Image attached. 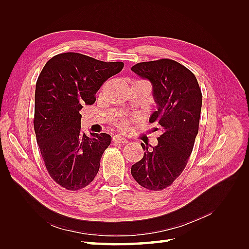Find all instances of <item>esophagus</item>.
<instances>
[{"mask_svg":"<svg viewBox=\"0 0 249 249\" xmlns=\"http://www.w3.org/2000/svg\"><path fill=\"white\" fill-rule=\"evenodd\" d=\"M113 142L122 143V144H124V143H127V140L125 138L120 137L119 135H115V136H113Z\"/></svg>","mask_w":249,"mask_h":249,"instance_id":"1","label":"esophagus"}]
</instances>
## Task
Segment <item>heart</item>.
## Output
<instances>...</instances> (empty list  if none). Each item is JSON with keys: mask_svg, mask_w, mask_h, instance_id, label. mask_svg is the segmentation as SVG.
Listing matches in <instances>:
<instances>
[{"mask_svg": "<svg viewBox=\"0 0 249 249\" xmlns=\"http://www.w3.org/2000/svg\"><path fill=\"white\" fill-rule=\"evenodd\" d=\"M129 124H130V119L124 117V118L118 119L117 122H116V124H115V126L117 127L119 131L124 132V131L127 130V127H129Z\"/></svg>", "mask_w": 249, "mask_h": 249, "instance_id": "obj_1", "label": "heart"}]
</instances>
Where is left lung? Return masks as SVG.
<instances>
[{"label":"left lung","instance_id":"8db88e82","mask_svg":"<svg viewBox=\"0 0 249 249\" xmlns=\"http://www.w3.org/2000/svg\"><path fill=\"white\" fill-rule=\"evenodd\" d=\"M132 71L153 84L158 110L149 123H158L161 135L153 149L141 143L145 153L131 173L143 188L160 191L175 182L189 160L198 133L201 90L194 73L171 59L140 62Z\"/></svg>","mask_w":249,"mask_h":249}]
</instances>
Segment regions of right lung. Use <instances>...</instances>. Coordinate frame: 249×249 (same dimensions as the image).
<instances>
[{"label": "right lung", "instance_id": "right-lung-1", "mask_svg": "<svg viewBox=\"0 0 249 249\" xmlns=\"http://www.w3.org/2000/svg\"><path fill=\"white\" fill-rule=\"evenodd\" d=\"M123 62H104L79 53H62L43 66L35 89L34 131L50 177L70 191L94 179L111 142L106 133L81 132L80 110L92 105L95 93Z\"/></svg>", "mask_w": 249, "mask_h": 249}]
</instances>
